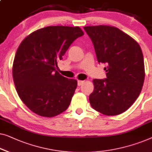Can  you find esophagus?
Masks as SVG:
<instances>
[{
  "mask_svg": "<svg viewBox=\"0 0 152 152\" xmlns=\"http://www.w3.org/2000/svg\"><path fill=\"white\" fill-rule=\"evenodd\" d=\"M85 81H81V80H78L77 81V84H78V86H81V85H82L83 83H84Z\"/></svg>",
  "mask_w": 152,
  "mask_h": 152,
  "instance_id": "34e87169",
  "label": "esophagus"
}]
</instances>
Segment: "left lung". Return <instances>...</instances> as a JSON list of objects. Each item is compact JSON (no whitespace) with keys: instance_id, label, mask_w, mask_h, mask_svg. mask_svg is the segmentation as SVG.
I'll return each mask as SVG.
<instances>
[{"instance_id":"left-lung-1","label":"left lung","mask_w":152,"mask_h":152,"mask_svg":"<svg viewBox=\"0 0 152 152\" xmlns=\"http://www.w3.org/2000/svg\"><path fill=\"white\" fill-rule=\"evenodd\" d=\"M94 45L107 78L93 80L89 96L93 109L107 116L126 111L139 96L145 80L142 50L138 43L119 28L107 25L83 27Z\"/></svg>"}]
</instances>
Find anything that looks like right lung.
<instances>
[{
	"label": "right lung",
	"instance_id": "1",
	"mask_svg": "<svg viewBox=\"0 0 152 152\" xmlns=\"http://www.w3.org/2000/svg\"><path fill=\"white\" fill-rule=\"evenodd\" d=\"M83 34L79 27L49 26L22 41L13 63V79L19 97L33 113L53 117L69 106L77 81L56 69L71 44Z\"/></svg>",
	"mask_w": 152,
	"mask_h": 152
}]
</instances>
